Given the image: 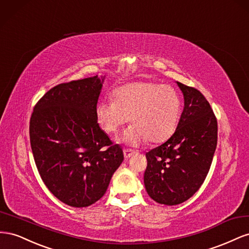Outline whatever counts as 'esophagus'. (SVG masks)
I'll return each instance as SVG.
<instances>
[{
  "label": "esophagus",
  "mask_w": 249,
  "mask_h": 249,
  "mask_svg": "<svg viewBox=\"0 0 249 249\" xmlns=\"http://www.w3.org/2000/svg\"><path fill=\"white\" fill-rule=\"evenodd\" d=\"M124 158L125 159H129V158H131V156L134 154V151H132V150H128V149H124Z\"/></svg>",
  "instance_id": "34e87169"
}]
</instances>
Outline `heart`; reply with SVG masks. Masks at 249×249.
Returning a JSON list of instances; mask_svg holds the SVG:
<instances>
[{
	"instance_id": "heart-1",
	"label": "heart",
	"mask_w": 249,
	"mask_h": 249,
	"mask_svg": "<svg viewBox=\"0 0 249 249\" xmlns=\"http://www.w3.org/2000/svg\"><path fill=\"white\" fill-rule=\"evenodd\" d=\"M112 100L99 102L96 118L107 134H116L127 121L132 123L121 141L139 146L149 140L164 142L172 136L181 111L177 91L169 85L153 82H136L117 88Z\"/></svg>"
}]
</instances>
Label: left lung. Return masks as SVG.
<instances>
[{
    "label": "left lung",
    "mask_w": 249,
    "mask_h": 249,
    "mask_svg": "<svg viewBox=\"0 0 249 249\" xmlns=\"http://www.w3.org/2000/svg\"><path fill=\"white\" fill-rule=\"evenodd\" d=\"M177 85L184 99L177 128L164 144L146 153V191L166 205L182 203L199 190L217 146V119L210 103L195 88Z\"/></svg>",
    "instance_id": "obj_1"
}]
</instances>
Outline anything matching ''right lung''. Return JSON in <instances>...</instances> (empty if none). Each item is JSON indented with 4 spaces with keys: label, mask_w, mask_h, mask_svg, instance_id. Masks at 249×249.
I'll return each mask as SVG.
<instances>
[{
    "label": "right lung",
    "mask_w": 249,
    "mask_h": 249,
    "mask_svg": "<svg viewBox=\"0 0 249 249\" xmlns=\"http://www.w3.org/2000/svg\"><path fill=\"white\" fill-rule=\"evenodd\" d=\"M103 80L94 76L56 85L31 115L30 144L38 173L70 207L100 199L124 160L122 148L112 144L96 118Z\"/></svg>",
    "instance_id": "1"
}]
</instances>
